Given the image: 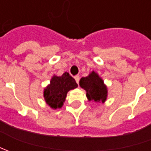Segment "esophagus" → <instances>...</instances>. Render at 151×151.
I'll use <instances>...</instances> for the list:
<instances>
[{
    "label": "esophagus",
    "instance_id": "1",
    "mask_svg": "<svg viewBox=\"0 0 151 151\" xmlns=\"http://www.w3.org/2000/svg\"><path fill=\"white\" fill-rule=\"evenodd\" d=\"M75 80H76V83L78 84L79 81H80V76H75Z\"/></svg>",
    "mask_w": 151,
    "mask_h": 151
}]
</instances>
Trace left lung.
Instances as JSON below:
<instances>
[{"instance_id": "1", "label": "left lung", "mask_w": 151, "mask_h": 151, "mask_svg": "<svg viewBox=\"0 0 151 151\" xmlns=\"http://www.w3.org/2000/svg\"><path fill=\"white\" fill-rule=\"evenodd\" d=\"M80 86L86 92L88 101L104 103L107 98V86L99 75L92 70L86 77L80 80Z\"/></svg>"}]
</instances>
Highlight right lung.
Here are the masks:
<instances>
[{
    "label": "right lung",
    "instance_id": "obj_1",
    "mask_svg": "<svg viewBox=\"0 0 151 151\" xmlns=\"http://www.w3.org/2000/svg\"><path fill=\"white\" fill-rule=\"evenodd\" d=\"M77 86L78 85L75 79L68 72H65L61 76L54 75L50 84L44 88V101L52 109L61 108L65 101L68 91Z\"/></svg>",
    "mask_w": 151,
    "mask_h": 151
}]
</instances>
